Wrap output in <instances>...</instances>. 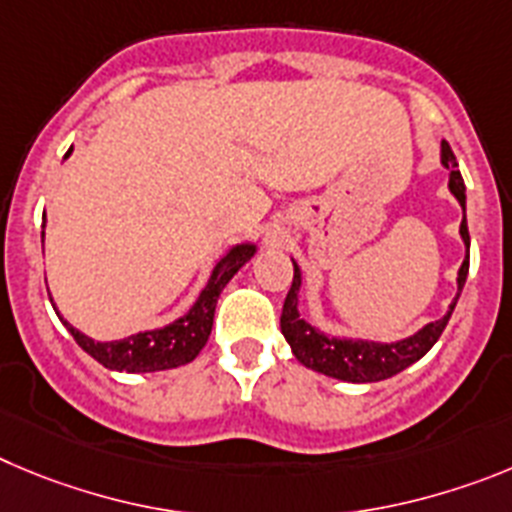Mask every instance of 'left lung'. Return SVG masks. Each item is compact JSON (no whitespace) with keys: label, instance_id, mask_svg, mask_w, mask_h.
<instances>
[{"label":"left lung","instance_id":"8db88e82","mask_svg":"<svg viewBox=\"0 0 512 512\" xmlns=\"http://www.w3.org/2000/svg\"><path fill=\"white\" fill-rule=\"evenodd\" d=\"M441 163L449 168V191L454 193V199L459 201L462 211H467V193H464L462 173L457 170V158L451 153L449 142H441ZM459 234L467 247V257H464L462 267L457 273V298L451 301L449 311L441 316L439 321L423 326L413 336H405L400 342H367V339H349V336H329L319 331L316 326L301 319L298 311V293H301V267L293 262V285H290L288 296L283 303V316H280V331H283L285 342L290 344L296 359L301 365L311 367V370L321 372V375L336 377L344 382H380L388 377L398 375L405 367H411L413 362L423 357L428 349L439 342L441 331L446 329L451 319V311L457 306L459 293H462L464 283H467L469 273V229H467V214L462 216L459 224Z\"/></svg>","mask_w":512,"mask_h":512}]
</instances>
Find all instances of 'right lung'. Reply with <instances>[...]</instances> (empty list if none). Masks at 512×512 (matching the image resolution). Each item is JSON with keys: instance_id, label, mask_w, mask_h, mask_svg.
<instances>
[{"instance_id": "1", "label": "right lung", "mask_w": 512, "mask_h": 512, "mask_svg": "<svg viewBox=\"0 0 512 512\" xmlns=\"http://www.w3.org/2000/svg\"><path fill=\"white\" fill-rule=\"evenodd\" d=\"M68 155H71V150L66 153V158ZM255 252L257 245H252V242L234 245L222 260L216 262L214 270H211L209 283L201 290V296L196 298V303L188 308V313H183L181 319L163 326V329L140 331V334H132L127 336V339H117V342H94L91 336L73 329L68 321H61L63 326L71 331V336L76 339L78 347L84 349L86 354H91V357H94L99 365L107 367V370L158 372L188 365L191 359L199 357V352L206 347V342H209L219 293H222L224 285L234 278V273H237L239 267L252 260ZM58 316H61V313H58Z\"/></svg>"}]
</instances>
